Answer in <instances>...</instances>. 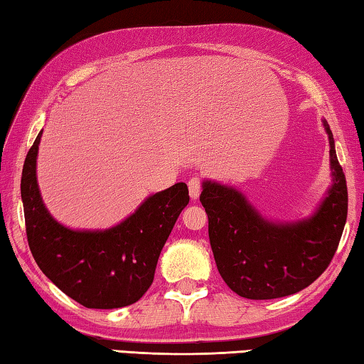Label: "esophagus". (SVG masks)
Returning <instances> with one entry per match:
<instances>
[{
  "instance_id": "1",
  "label": "esophagus",
  "mask_w": 364,
  "mask_h": 364,
  "mask_svg": "<svg viewBox=\"0 0 364 364\" xmlns=\"http://www.w3.org/2000/svg\"><path fill=\"white\" fill-rule=\"evenodd\" d=\"M189 186V196L191 199H197V197L200 196V191H202V180L199 176H193L188 183Z\"/></svg>"
}]
</instances>
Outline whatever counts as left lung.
<instances>
[{
    "mask_svg": "<svg viewBox=\"0 0 364 364\" xmlns=\"http://www.w3.org/2000/svg\"><path fill=\"white\" fill-rule=\"evenodd\" d=\"M329 138L332 184L310 217L297 221H271L236 188L212 180L202 183L200 202L208 217L215 263L221 278L241 297L279 299L301 291L329 267L347 221L348 194Z\"/></svg>",
    "mask_w": 364,
    "mask_h": 364,
    "instance_id": "left-lung-1",
    "label": "left lung"
}]
</instances>
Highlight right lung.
<instances>
[{"label":"right lung","mask_w":364,"mask_h":364,"mask_svg":"<svg viewBox=\"0 0 364 364\" xmlns=\"http://www.w3.org/2000/svg\"><path fill=\"white\" fill-rule=\"evenodd\" d=\"M41 133L27 154L21 181L28 247L36 264L86 308L112 310L134 304L151 287L160 252L188 205L186 183L149 196L130 217L107 230H70L48 212L36 181Z\"/></svg>","instance_id":"1"}]
</instances>
